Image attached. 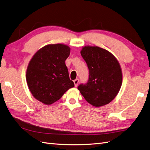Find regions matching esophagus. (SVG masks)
<instances>
[{
  "label": "esophagus",
  "mask_w": 150,
  "mask_h": 150,
  "mask_svg": "<svg viewBox=\"0 0 150 150\" xmlns=\"http://www.w3.org/2000/svg\"><path fill=\"white\" fill-rule=\"evenodd\" d=\"M74 86L75 87H77L79 83V79H76L75 80H74Z\"/></svg>",
  "instance_id": "1"
}]
</instances>
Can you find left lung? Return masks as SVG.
Returning <instances> with one entry per match:
<instances>
[{"mask_svg":"<svg viewBox=\"0 0 150 150\" xmlns=\"http://www.w3.org/2000/svg\"><path fill=\"white\" fill-rule=\"evenodd\" d=\"M81 55L89 69L86 84L78 89L91 105L108 104L118 94L122 83V72L118 60L110 52L97 46H84Z\"/></svg>","mask_w":150,"mask_h":150,"instance_id":"1","label":"left lung"}]
</instances>
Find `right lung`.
<instances>
[{"label": "right lung", "instance_id": "right-lung-1", "mask_svg": "<svg viewBox=\"0 0 150 150\" xmlns=\"http://www.w3.org/2000/svg\"><path fill=\"white\" fill-rule=\"evenodd\" d=\"M70 52L67 45L49 44L39 49L30 60L26 82L32 95L40 102L54 103L74 86L65 62Z\"/></svg>", "mask_w": 150, "mask_h": 150}]
</instances>
